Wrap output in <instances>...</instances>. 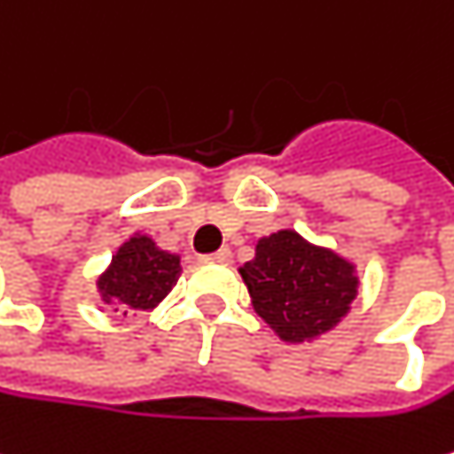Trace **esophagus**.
Instances as JSON below:
<instances>
[{"instance_id":"esophagus-1","label":"esophagus","mask_w":454,"mask_h":454,"mask_svg":"<svg viewBox=\"0 0 454 454\" xmlns=\"http://www.w3.org/2000/svg\"><path fill=\"white\" fill-rule=\"evenodd\" d=\"M231 258H234V255H231V250H229V247H223V250L212 253L207 261H215V263H231Z\"/></svg>"}]
</instances>
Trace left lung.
Here are the masks:
<instances>
[{
    "label": "left lung",
    "mask_w": 454,
    "mask_h": 454,
    "mask_svg": "<svg viewBox=\"0 0 454 454\" xmlns=\"http://www.w3.org/2000/svg\"><path fill=\"white\" fill-rule=\"evenodd\" d=\"M242 279L255 312L285 341H304L331 331L358 294L352 263L304 242L296 231H277L258 242Z\"/></svg>",
    "instance_id": "1"
}]
</instances>
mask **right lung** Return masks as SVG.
I'll return each mask as SVG.
<instances>
[{
  "instance_id": "right-lung-1",
  "label": "right lung",
  "mask_w": 454,
  "mask_h": 454,
  "mask_svg": "<svg viewBox=\"0 0 454 454\" xmlns=\"http://www.w3.org/2000/svg\"><path fill=\"white\" fill-rule=\"evenodd\" d=\"M177 277V255L158 250L150 237H131L113 258L107 274L99 277V290L107 304L145 312L169 294Z\"/></svg>"
}]
</instances>
